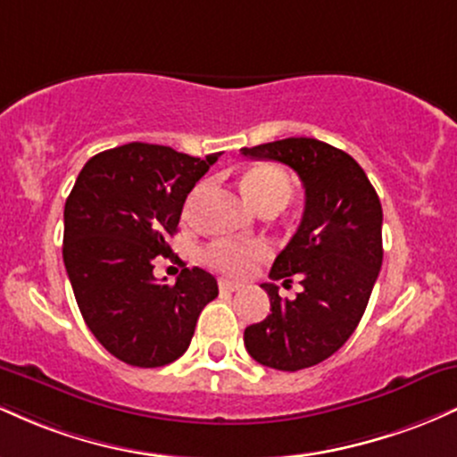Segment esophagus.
<instances>
[{"mask_svg": "<svg viewBox=\"0 0 457 457\" xmlns=\"http://www.w3.org/2000/svg\"><path fill=\"white\" fill-rule=\"evenodd\" d=\"M220 289H222V291H239V289H244V285L235 283V280L222 278V280H220Z\"/></svg>", "mask_w": 457, "mask_h": 457, "instance_id": "1", "label": "esophagus"}]
</instances>
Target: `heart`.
I'll use <instances>...</instances> for the list:
<instances>
[{"label": "heart", "instance_id": "obj_1", "mask_svg": "<svg viewBox=\"0 0 457 457\" xmlns=\"http://www.w3.org/2000/svg\"><path fill=\"white\" fill-rule=\"evenodd\" d=\"M242 187L248 196V201L254 204L256 209H263L270 203H280L285 207L291 198V181L283 170L274 166H256L250 168L244 174ZM201 196V189L189 196L186 212H192L194 203ZM268 254V245L265 244H250V242H237V239H218L204 250V259L215 270L227 271V274L242 276L248 271L259 259Z\"/></svg>", "mask_w": 457, "mask_h": 457}]
</instances>
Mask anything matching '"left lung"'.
<instances>
[{
	"mask_svg": "<svg viewBox=\"0 0 457 457\" xmlns=\"http://www.w3.org/2000/svg\"><path fill=\"white\" fill-rule=\"evenodd\" d=\"M250 160L294 168L304 187V213L270 276L302 291L283 300L263 283L270 315L245 328V350L261 365L297 371L317 365L352 337L382 268V204L353 157L315 137H285L242 148Z\"/></svg>",
	"mask_w": 457,
	"mask_h": 457,
	"instance_id": "obj_1",
	"label": "left lung"
}]
</instances>
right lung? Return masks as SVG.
<instances>
[{
    "label": "right lung",
    "mask_w": 457,
    "mask_h": 457,
    "mask_svg": "<svg viewBox=\"0 0 457 457\" xmlns=\"http://www.w3.org/2000/svg\"><path fill=\"white\" fill-rule=\"evenodd\" d=\"M220 153L192 157L131 142L81 168L64 204L62 256L86 326L118 361L153 369L189 347L198 315L218 295L209 271L186 268L177 283L153 276L172 253L183 203Z\"/></svg>",
    "instance_id": "right-lung-1"
}]
</instances>
